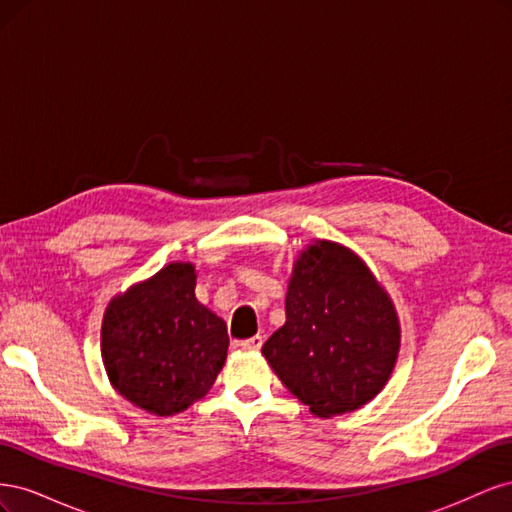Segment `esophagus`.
<instances>
[{
	"label": "esophagus",
	"instance_id": "obj_1",
	"mask_svg": "<svg viewBox=\"0 0 512 512\" xmlns=\"http://www.w3.org/2000/svg\"><path fill=\"white\" fill-rule=\"evenodd\" d=\"M262 342H265V337H262V335H254V337H250V339H243V342H241L239 346H241L243 350H260Z\"/></svg>",
	"mask_w": 512,
	"mask_h": 512
}]
</instances>
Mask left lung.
Instances as JSON below:
<instances>
[{
  "instance_id": "1",
  "label": "left lung",
  "mask_w": 512,
  "mask_h": 512,
  "mask_svg": "<svg viewBox=\"0 0 512 512\" xmlns=\"http://www.w3.org/2000/svg\"><path fill=\"white\" fill-rule=\"evenodd\" d=\"M399 337L395 305L365 262L344 245L314 241L294 260L286 322L262 354L309 412L331 418L384 389Z\"/></svg>"
}]
</instances>
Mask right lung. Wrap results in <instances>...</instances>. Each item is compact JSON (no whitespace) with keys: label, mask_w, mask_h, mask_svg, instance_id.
I'll return each mask as SVG.
<instances>
[{"label":"right lung","mask_w":512,"mask_h":512,"mask_svg":"<svg viewBox=\"0 0 512 512\" xmlns=\"http://www.w3.org/2000/svg\"><path fill=\"white\" fill-rule=\"evenodd\" d=\"M190 262H170L108 303L102 361L121 397L158 416L205 397L226 363V322L196 299Z\"/></svg>","instance_id":"add662e5"}]
</instances>
